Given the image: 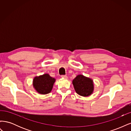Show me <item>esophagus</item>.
I'll use <instances>...</instances> for the list:
<instances>
[{
	"mask_svg": "<svg viewBox=\"0 0 131 131\" xmlns=\"http://www.w3.org/2000/svg\"><path fill=\"white\" fill-rule=\"evenodd\" d=\"M61 78H63V79H67V78H68V77H67V75H62V76H61Z\"/></svg>",
	"mask_w": 131,
	"mask_h": 131,
	"instance_id": "1",
	"label": "esophagus"
}]
</instances>
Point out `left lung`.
Listing matches in <instances>:
<instances>
[{
  "label": "left lung",
  "mask_w": 131,
  "mask_h": 131,
  "mask_svg": "<svg viewBox=\"0 0 131 131\" xmlns=\"http://www.w3.org/2000/svg\"><path fill=\"white\" fill-rule=\"evenodd\" d=\"M72 83L75 92L81 96L88 97L93 92L94 82L92 79L79 74L73 79Z\"/></svg>",
  "instance_id": "obj_1"
}]
</instances>
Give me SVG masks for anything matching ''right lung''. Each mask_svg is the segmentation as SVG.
I'll use <instances>...</instances> for the list:
<instances>
[{
    "mask_svg": "<svg viewBox=\"0 0 131 131\" xmlns=\"http://www.w3.org/2000/svg\"><path fill=\"white\" fill-rule=\"evenodd\" d=\"M55 81L56 79L46 73L35 77L33 80V86L38 93L46 94L52 91Z\"/></svg>",
    "mask_w": 131,
    "mask_h": 131,
    "instance_id": "1",
    "label": "right lung"
}]
</instances>
